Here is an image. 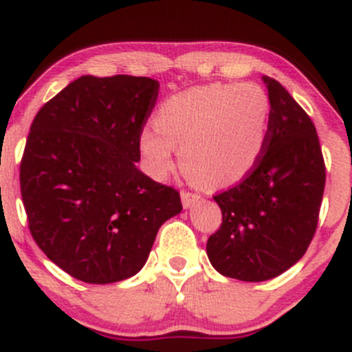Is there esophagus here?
Returning a JSON list of instances; mask_svg holds the SVG:
<instances>
[{
  "label": "esophagus",
  "mask_w": 352,
  "mask_h": 352,
  "mask_svg": "<svg viewBox=\"0 0 352 352\" xmlns=\"http://www.w3.org/2000/svg\"><path fill=\"white\" fill-rule=\"evenodd\" d=\"M180 197H182V204H184V207L185 208H188L190 205H193L195 204V201H199L200 200V195L199 193H192V192H182L180 193Z\"/></svg>",
  "instance_id": "obj_1"
}]
</instances>
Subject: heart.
<instances>
[{
	"instance_id": "heart-1",
	"label": "heart",
	"mask_w": 352,
	"mask_h": 352,
	"mask_svg": "<svg viewBox=\"0 0 352 352\" xmlns=\"http://www.w3.org/2000/svg\"><path fill=\"white\" fill-rule=\"evenodd\" d=\"M270 112L268 96L254 82H213L177 92L157 109L155 129L140 132L145 167L165 179L180 147L192 179L210 188L232 187L260 162Z\"/></svg>"
}]
</instances>
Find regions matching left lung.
I'll return each instance as SVG.
<instances>
[{
	"instance_id": "left-lung-1",
	"label": "left lung",
	"mask_w": 352,
	"mask_h": 352,
	"mask_svg": "<svg viewBox=\"0 0 352 352\" xmlns=\"http://www.w3.org/2000/svg\"><path fill=\"white\" fill-rule=\"evenodd\" d=\"M263 82L272 107L263 155L240 184L213 197L223 217L207 241L213 268L241 281L272 280L301 260L326 182L313 120L278 80Z\"/></svg>"
}]
</instances>
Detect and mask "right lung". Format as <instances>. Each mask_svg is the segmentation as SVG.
I'll list each match as a JSON object with an SVG mask.
<instances>
[{
    "instance_id": "1",
    "label": "right lung",
    "mask_w": 352,
    "mask_h": 352,
    "mask_svg": "<svg viewBox=\"0 0 352 352\" xmlns=\"http://www.w3.org/2000/svg\"><path fill=\"white\" fill-rule=\"evenodd\" d=\"M151 78L80 76L36 114L19 167L28 225L76 280L107 285L142 270L180 193L137 168L155 106Z\"/></svg>"
}]
</instances>
